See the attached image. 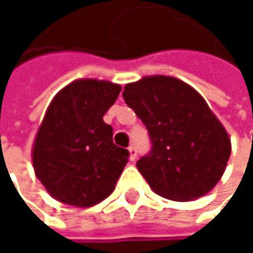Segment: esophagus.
<instances>
[{"label": "esophagus", "instance_id": "esophagus-1", "mask_svg": "<svg viewBox=\"0 0 253 253\" xmlns=\"http://www.w3.org/2000/svg\"><path fill=\"white\" fill-rule=\"evenodd\" d=\"M128 152H130V160H131V161H134V160H136V157H137L136 146H134V145H130V146H128Z\"/></svg>", "mask_w": 253, "mask_h": 253}]
</instances>
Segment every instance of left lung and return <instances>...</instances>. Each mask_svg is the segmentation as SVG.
Listing matches in <instances>:
<instances>
[{
    "instance_id": "obj_1",
    "label": "left lung",
    "mask_w": 253,
    "mask_h": 253,
    "mask_svg": "<svg viewBox=\"0 0 253 253\" xmlns=\"http://www.w3.org/2000/svg\"><path fill=\"white\" fill-rule=\"evenodd\" d=\"M123 98L148 128L151 149L136 167L151 189L173 201L208 193L226 170L231 146L204 98L170 76L128 83Z\"/></svg>"
}]
</instances>
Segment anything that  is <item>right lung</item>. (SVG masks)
Here are the masks:
<instances>
[{
  "label": "right lung",
  "mask_w": 253,
  "mask_h": 253,
  "mask_svg": "<svg viewBox=\"0 0 253 253\" xmlns=\"http://www.w3.org/2000/svg\"><path fill=\"white\" fill-rule=\"evenodd\" d=\"M120 90L110 82L76 80L48 107L32 158L36 177L57 201L84 208L114 190L130 154L114 145L102 117Z\"/></svg>",
  "instance_id": "1"
}]
</instances>
